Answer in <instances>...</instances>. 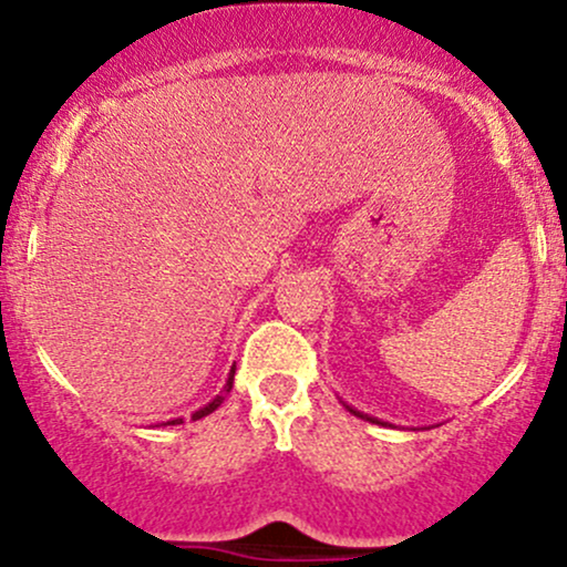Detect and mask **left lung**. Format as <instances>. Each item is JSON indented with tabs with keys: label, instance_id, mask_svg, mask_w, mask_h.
Returning a JSON list of instances; mask_svg holds the SVG:
<instances>
[{
	"label": "left lung",
	"instance_id": "left-lung-1",
	"mask_svg": "<svg viewBox=\"0 0 567 567\" xmlns=\"http://www.w3.org/2000/svg\"><path fill=\"white\" fill-rule=\"evenodd\" d=\"M351 413H357V410H351ZM357 415H360V413H357ZM362 419H365V415H362ZM368 421H373V419H368Z\"/></svg>",
	"mask_w": 567,
	"mask_h": 567
}]
</instances>
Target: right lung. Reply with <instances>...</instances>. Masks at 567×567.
I'll return each mask as SVG.
<instances>
[{"instance_id": "right-lung-1", "label": "right lung", "mask_w": 567, "mask_h": 567, "mask_svg": "<svg viewBox=\"0 0 567 567\" xmlns=\"http://www.w3.org/2000/svg\"><path fill=\"white\" fill-rule=\"evenodd\" d=\"M231 381H234V370H231V375H229V383H226V392H229V389H231ZM220 402H224V396H216V400H213V402H210V405H205V408H202V410H197V413H194V415H192V421H197V419H202V415H210V413H213V410H216V408L220 405ZM171 424H181V419H175V421H171Z\"/></svg>"}]
</instances>
